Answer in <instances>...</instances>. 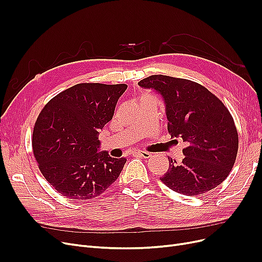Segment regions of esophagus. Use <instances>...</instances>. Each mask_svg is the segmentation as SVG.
Returning <instances> with one entry per match:
<instances>
[{
    "instance_id": "esophagus-1",
    "label": "esophagus",
    "mask_w": 262,
    "mask_h": 262,
    "mask_svg": "<svg viewBox=\"0 0 262 262\" xmlns=\"http://www.w3.org/2000/svg\"><path fill=\"white\" fill-rule=\"evenodd\" d=\"M136 155H138V156L143 157V158H149L150 156H152V155H150V153L146 152V150H137Z\"/></svg>"
}]
</instances>
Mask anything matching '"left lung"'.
<instances>
[{
    "label": "left lung",
    "mask_w": 262,
    "mask_h": 262,
    "mask_svg": "<svg viewBox=\"0 0 262 262\" xmlns=\"http://www.w3.org/2000/svg\"><path fill=\"white\" fill-rule=\"evenodd\" d=\"M138 85L163 96L171 137L188 143L182 163L169 158L161 182L185 195H203L221 184L235 164L239 146L235 122L222 101L185 78L152 75Z\"/></svg>",
    "instance_id": "obj_1"
}]
</instances>
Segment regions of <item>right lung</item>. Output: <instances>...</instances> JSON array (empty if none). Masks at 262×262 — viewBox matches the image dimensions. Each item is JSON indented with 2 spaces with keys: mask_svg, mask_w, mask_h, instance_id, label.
Instances as JSON below:
<instances>
[{
  "mask_svg": "<svg viewBox=\"0 0 262 262\" xmlns=\"http://www.w3.org/2000/svg\"><path fill=\"white\" fill-rule=\"evenodd\" d=\"M127 85L81 82L48 102L33 132V152L49 184L68 199L91 200L115 183L126 162L98 153L99 130L113 119Z\"/></svg>",
  "mask_w": 262,
  "mask_h": 262,
  "instance_id": "obj_1",
  "label": "right lung"
}]
</instances>
